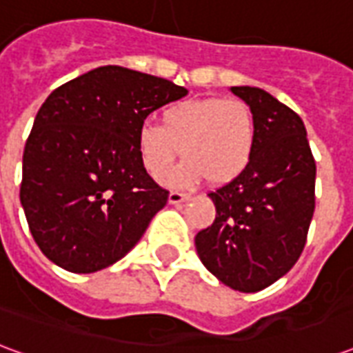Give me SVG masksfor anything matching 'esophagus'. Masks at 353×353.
Segmentation results:
<instances>
[{
	"label": "esophagus",
	"mask_w": 353,
	"mask_h": 353,
	"mask_svg": "<svg viewBox=\"0 0 353 353\" xmlns=\"http://www.w3.org/2000/svg\"><path fill=\"white\" fill-rule=\"evenodd\" d=\"M189 199H191L189 194H185V192H179V191H172L168 194L170 204H181V202H187Z\"/></svg>",
	"instance_id": "esophagus-1"
}]
</instances>
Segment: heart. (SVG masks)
Instances as JSON below:
<instances>
[{
  "mask_svg": "<svg viewBox=\"0 0 353 353\" xmlns=\"http://www.w3.org/2000/svg\"><path fill=\"white\" fill-rule=\"evenodd\" d=\"M257 119L238 98L177 101L162 111V126L143 123L136 132V151L147 174L161 179L179 157L166 183L192 187L204 177L227 185L244 174L257 147Z\"/></svg>",
  "mask_w": 353,
  "mask_h": 353,
  "instance_id": "b5f03b06",
  "label": "heart"
}]
</instances>
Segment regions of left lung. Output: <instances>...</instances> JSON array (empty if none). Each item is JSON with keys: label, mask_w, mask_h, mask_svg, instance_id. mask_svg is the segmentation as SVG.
I'll return each instance as SVG.
<instances>
[{"label": "left lung", "mask_w": 353, "mask_h": 353, "mask_svg": "<svg viewBox=\"0 0 353 353\" xmlns=\"http://www.w3.org/2000/svg\"><path fill=\"white\" fill-rule=\"evenodd\" d=\"M257 119L252 164L208 196L215 221L200 230V261L225 285L255 293L293 268L316 208V162L293 109L257 87H230Z\"/></svg>", "instance_id": "obj_1"}]
</instances>
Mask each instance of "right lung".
I'll return each mask as SVG.
<instances>
[{"instance_id": "add662e5", "label": "right lung", "mask_w": 353, "mask_h": 353, "mask_svg": "<svg viewBox=\"0 0 353 353\" xmlns=\"http://www.w3.org/2000/svg\"><path fill=\"white\" fill-rule=\"evenodd\" d=\"M187 88L101 65L52 90L22 157L20 202L35 244L64 270L90 274L123 259L166 206L147 174L136 132Z\"/></svg>"}]
</instances>
